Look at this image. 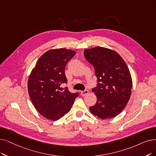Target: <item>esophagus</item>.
<instances>
[{"mask_svg":"<svg viewBox=\"0 0 156 156\" xmlns=\"http://www.w3.org/2000/svg\"><path fill=\"white\" fill-rule=\"evenodd\" d=\"M88 93H89V91L86 90L80 91V94H81L82 96H85V95H88Z\"/></svg>","mask_w":156,"mask_h":156,"instance_id":"1","label":"esophagus"}]
</instances>
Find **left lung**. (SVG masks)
<instances>
[{"label":"left lung","mask_w":156,"mask_h":156,"mask_svg":"<svg viewBox=\"0 0 156 156\" xmlns=\"http://www.w3.org/2000/svg\"><path fill=\"white\" fill-rule=\"evenodd\" d=\"M84 55L93 66L97 78V86L92 89L97 101L90 107V111L101 119L115 117L131 95L133 81L126 62L115 51L101 47L84 50Z\"/></svg>","instance_id":"1"}]
</instances>
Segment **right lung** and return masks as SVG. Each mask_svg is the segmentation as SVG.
<instances>
[{"mask_svg":"<svg viewBox=\"0 0 156 156\" xmlns=\"http://www.w3.org/2000/svg\"><path fill=\"white\" fill-rule=\"evenodd\" d=\"M76 54L66 48L52 49L43 54L31 72L28 91L35 108L47 119L58 120L70 111L79 93H71L67 87L65 68Z\"/></svg>","mask_w":156,"mask_h":156,"instance_id":"1","label":"right lung"}]
</instances>
